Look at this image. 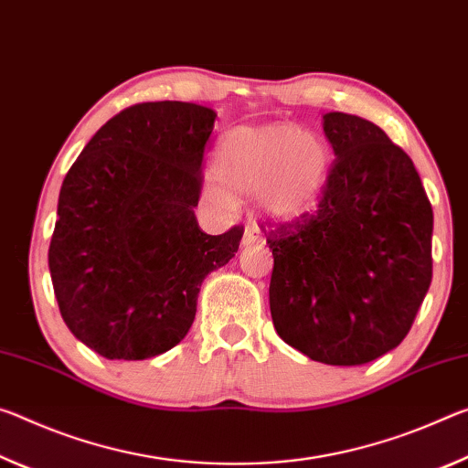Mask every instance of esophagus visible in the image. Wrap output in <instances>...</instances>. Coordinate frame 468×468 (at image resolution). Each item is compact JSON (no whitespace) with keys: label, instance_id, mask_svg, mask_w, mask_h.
<instances>
[{"label":"esophagus","instance_id":"obj_1","mask_svg":"<svg viewBox=\"0 0 468 468\" xmlns=\"http://www.w3.org/2000/svg\"><path fill=\"white\" fill-rule=\"evenodd\" d=\"M242 244H244V247H252V244H257V247H263L265 236L261 234V229H259L255 224H249L247 229H244Z\"/></svg>","mask_w":468,"mask_h":468}]
</instances>
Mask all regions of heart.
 I'll list each match as a JSON object with an SVG mask.
<instances>
[{"label": "heart", "instance_id": "1", "mask_svg": "<svg viewBox=\"0 0 468 468\" xmlns=\"http://www.w3.org/2000/svg\"><path fill=\"white\" fill-rule=\"evenodd\" d=\"M332 170L327 143L292 124L239 126L224 134L213 157V172L229 188L263 193V207L275 219L294 221L317 209ZM207 197L218 205L234 201L209 184Z\"/></svg>", "mask_w": 468, "mask_h": 468}]
</instances>
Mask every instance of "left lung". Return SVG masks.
I'll list each match as a JSON object with an SVG mask.
<instances>
[{"label":"left lung","mask_w":468,"mask_h":468,"mask_svg":"<svg viewBox=\"0 0 468 468\" xmlns=\"http://www.w3.org/2000/svg\"><path fill=\"white\" fill-rule=\"evenodd\" d=\"M335 159L317 209L267 219L270 309L313 361L363 365L407 338L431 284L433 209L412 159L373 122L329 112Z\"/></svg>","instance_id":"obj_1"}]
</instances>
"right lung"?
<instances>
[{
    "instance_id": "add662e5",
    "label": "right lung",
    "mask_w": 468,
    "mask_h": 468,
    "mask_svg": "<svg viewBox=\"0 0 468 468\" xmlns=\"http://www.w3.org/2000/svg\"><path fill=\"white\" fill-rule=\"evenodd\" d=\"M216 112L136 103L97 130L61 182L49 271L61 319L110 361H144L188 334L207 273L244 228L205 234L195 207Z\"/></svg>"
}]
</instances>
